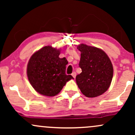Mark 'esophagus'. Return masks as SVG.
Returning a JSON list of instances; mask_svg holds the SVG:
<instances>
[{
	"label": "esophagus",
	"mask_w": 135,
	"mask_h": 135,
	"mask_svg": "<svg viewBox=\"0 0 135 135\" xmlns=\"http://www.w3.org/2000/svg\"><path fill=\"white\" fill-rule=\"evenodd\" d=\"M72 77H74V79H75V77H76V73H75V72H73L72 74Z\"/></svg>",
	"instance_id": "34e87169"
}]
</instances>
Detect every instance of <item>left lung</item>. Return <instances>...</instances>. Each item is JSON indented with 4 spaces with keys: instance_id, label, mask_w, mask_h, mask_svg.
I'll return each mask as SVG.
<instances>
[{
    "instance_id": "obj_1",
    "label": "left lung",
    "mask_w": 135,
    "mask_h": 135,
    "mask_svg": "<svg viewBox=\"0 0 135 135\" xmlns=\"http://www.w3.org/2000/svg\"><path fill=\"white\" fill-rule=\"evenodd\" d=\"M79 66L82 72L76 76V83L80 91L88 98L102 95L109 88L113 77V65L103 50L81 44Z\"/></svg>"
}]
</instances>
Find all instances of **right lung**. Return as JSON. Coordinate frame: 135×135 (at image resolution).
<instances>
[{
	"label": "right lung",
	"mask_w": 135,
	"mask_h": 135,
	"mask_svg": "<svg viewBox=\"0 0 135 135\" xmlns=\"http://www.w3.org/2000/svg\"><path fill=\"white\" fill-rule=\"evenodd\" d=\"M60 49L45 46L32 55L27 73L30 84L37 92L46 97H54L61 91L66 82L73 79L65 74L68 64L65 58H59Z\"/></svg>",
	"instance_id": "obj_1"
}]
</instances>
